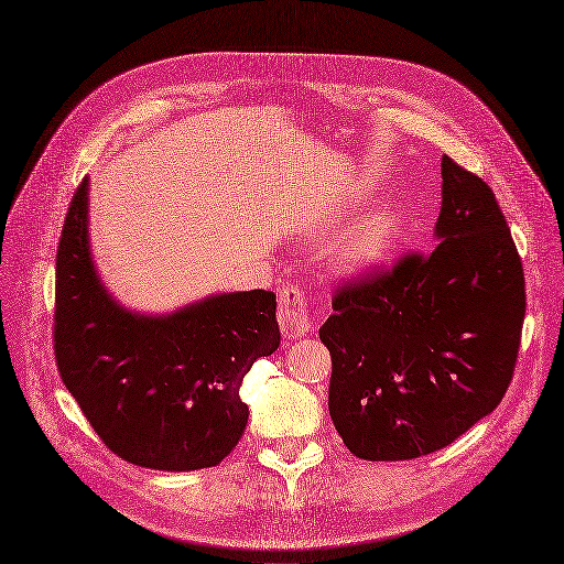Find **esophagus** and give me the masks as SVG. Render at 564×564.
Returning a JSON list of instances; mask_svg holds the SVG:
<instances>
[{
  "mask_svg": "<svg viewBox=\"0 0 564 564\" xmlns=\"http://www.w3.org/2000/svg\"><path fill=\"white\" fill-rule=\"evenodd\" d=\"M279 325L285 339H300L311 329L306 295L300 285H285L279 293Z\"/></svg>",
  "mask_w": 564,
  "mask_h": 564,
  "instance_id": "1",
  "label": "esophagus"
}]
</instances>
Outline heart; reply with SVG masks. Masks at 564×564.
<instances>
[{
    "label": "heart",
    "mask_w": 564,
    "mask_h": 564,
    "mask_svg": "<svg viewBox=\"0 0 564 564\" xmlns=\"http://www.w3.org/2000/svg\"><path fill=\"white\" fill-rule=\"evenodd\" d=\"M392 225L388 218L373 216L350 229L332 246V260L344 271H365L379 264L390 250Z\"/></svg>",
    "instance_id": "heart-1"
}]
</instances>
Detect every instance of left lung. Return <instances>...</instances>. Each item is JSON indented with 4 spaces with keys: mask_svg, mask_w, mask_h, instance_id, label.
I'll return each mask as SVG.
<instances>
[{
    "mask_svg": "<svg viewBox=\"0 0 564 564\" xmlns=\"http://www.w3.org/2000/svg\"><path fill=\"white\" fill-rule=\"evenodd\" d=\"M432 253L346 281L321 341L329 415L362 460H413L453 444L511 383L525 274L490 185L442 158Z\"/></svg>",
    "mask_w": 564,
    "mask_h": 564,
    "instance_id": "1",
    "label": "left lung"
}]
</instances>
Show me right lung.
Segmentation results:
<instances>
[{
	"mask_svg": "<svg viewBox=\"0 0 564 564\" xmlns=\"http://www.w3.org/2000/svg\"><path fill=\"white\" fill-rule=\"evenodd\" d=\"M55 264L57 369L99 440L149 469L220 465L248 423L241 381L281 344L276 295H212L166 316L122 308L90 256L88 178L69 204Z\"/></svg>",
	"mask_w": 564,
	"mask_h": 564,
	"instance_id": "add662e5",
	"label": "right lung"
}]
</instances>
